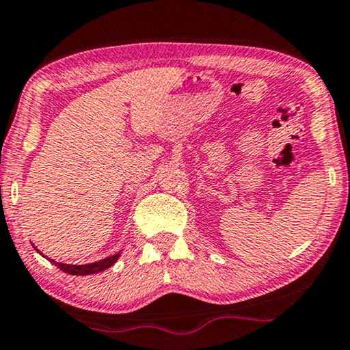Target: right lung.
<instances>
[{"label":"right lung","instance_id":"add662e5","mask_svg":"<svg viewBox=\"0 0 350 350\" xmlns=\"http://www.w3.org/2000/svg\"><path fill=\"white\" fill-rule=\"evenodd\" d=\"M120 257V254H116V255H111V257H107L105 260H100V262H95V263H88V265H66V263H57L55 260H51V262L55 265L62 269V271H65L68 274H75V275H88V274H96V273H101L105 271V269L111 268L112 265L117 262V258Z\"/></svg>","mask_w":350,"mask_h":350}]
</instances>
